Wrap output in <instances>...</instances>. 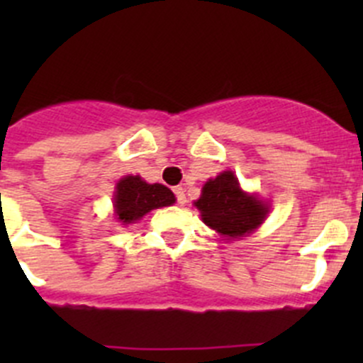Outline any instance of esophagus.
Returning <instances> with one entry per match:
<instances>
[{
    "label": "esophagus",
    "mask_w": 363,
    "mask_h": 363,
    "mask_svg": "<svg viewBox=\"0 0 363 363\" xmlns=\"http://www.w3.org/2000/svg\"><path fill=\"white\" fill-rule=\"evenodd\" d=\"M174 193H175V199H177L179 205H184L188 200H186V193H184V188H181V186H177V188H174Z\"/></svg>",
    "instance_id": "esophagus-1"
}]
</instances>
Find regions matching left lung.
<instances>
[{
    "label": "left lung",
    "mask_w": 363,
    "mask_h": 363,
    "mask_svg": "<svg viewBox=\"0 0 363 363\" xmlns=\"http://www.w3.org/2000/svg\"><path fill=\"white\" fill-rule=\"evenodd\" d=\"M195 207L200 211L205 225L225 237L223 240L250 235L269 214V205L256 195L242 191L232 170L208 179Z\"/></svg>",
    "instance_id": "8db88e82"
}]
</instances>
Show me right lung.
<instances>
[{
    "mask_svg": "<svg viewBox=\"0 0 363 363\" xmlns=\"http://www.w3.org/2000/svg\"><path fill=\"white\" fill-rule=\"evenodd\" d=\"M172 203H175V196L167 186L149 184L140 175H126L116 184L113 212L123 225L137 223L147 212Z\"/></svg>",
    "mask_w": 363,
    "mask_h": 363,
    "instance_id": "right-lung-1",
    "label": "right lung"
}]
</instances>
